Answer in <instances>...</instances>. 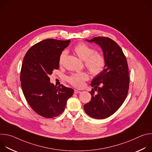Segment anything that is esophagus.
I'll return each instance as SVG.
<instances>
[{"instance_id": "esophagus-1", "label": "esophagus", "mask_w": 152, "mask_h": 152, "mask_svg": "<svg viewBox=\"0 0 152 152\" xmlns=\"http://www.w3.org/2000/svg\"><path fill=\"white\" fill-rule=\"evenodd\" d=\"M74 93H75V94H79V93H81V91H79V90H74Z\"/></svg>"}]
</instances>
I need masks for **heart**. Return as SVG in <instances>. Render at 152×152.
<instances>
[{
  "instance_id": "1",
  "label": "heart",
  "mask_w": 152,
  "mask_h": 152,
  "mask_svg": "<svg viewBox=\"0 0 152 152\" xmlns=\"http://www.w3.org/2000/svg\"><path fill=\"white\" fill-rule=\"evenodd\" d=\"M77 56L83 61L85 66L93 75L100 73L104 67L105 60L104 57L96 53V50L88 45L80 43L74 49ZM67 55V50H63L60 55L59 62L62 64L64 59ZM88 79V75L85 72L73 73L67 78V80L76 87H82L83 82Z\"/></svg>"
}]
</instances>
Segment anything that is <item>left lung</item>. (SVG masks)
I'll list each match as a JSON object with an SVG mask.
<instances>
[{"label":"left lung","instance_id":"1","mask_svg":"<svg viewBox=\"0 0 152 152\" xmlns=\"http://www.w3.org/2000/svg\"><path fill=\"white\" fill-rule=\"evenodd\" d=\"M86 41L99 46L105 65L103 71L93 79L91 86L94 90L90 92L91 99L83 108L91 117L103 119L114 114L127 96L129 85L127 62L122 49L113 39L98 37ZM94 90L98 92L96 95Z\"/></svg>","mask_w":152,"mask_h":152}]
</instances>
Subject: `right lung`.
<instances>
[{"label":"right lung","mask_w":152,"mask_h":152,"mask_svg":"<svg viewBox=\"0 0 152 152\" xmlns=\"http://www.w3.org/2000/svg\"><path fill=\"white\" fill-rule=\"evenodd\" d=\"M70 40H42L31 47L25 55L20 73L23 94L32 110L45 118L60 115L74 90L63 85L55 86L49 76L59 69L62 51Z\"/></svg>","instance_id":"1"}]
</instances>
